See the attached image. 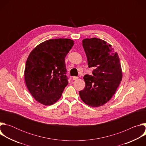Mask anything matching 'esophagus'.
<instances>
[{
    "label": "esophagus",
    "mask_w": 146,
    "mask_h": 146,
    "mask_svg": "<svg viewBox=\"0 0 146 146\" xmlns=\"http://www.w3.org/2000/svg\"><path fill=\"white\" fill-rule=\"evenodd\" d=\"M72 78H73V80H77V79L78 78V77H77V76H73V77H72Z\"/></svg>",
    "instance_id": "1"
}]
</instances>
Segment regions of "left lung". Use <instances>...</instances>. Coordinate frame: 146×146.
<instances>
[{
  "mask_svg": "<svg viewBox=\"0 0 146 146\" xmlns=\"http://www.w3.org/2000/svg\"><path fill=\"white\" fill-rule=\"evenodd\" d=\"M82 46L92 76H84L86 86L79 91L81 100L92 107L103 106L111 99L122 80L118 54L106 41L98 38H85Z\"/></svg>",
  "mask_w": 146,
  "mask_h": 146,
  "instance_id": "obj_1",
  "label": "left lung"
}]
</instances>
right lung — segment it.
<instances>
[{
    "instance_id": "1",
    "label": "right lung",
    "mask_w": 146,
    "mask_h": 146,
    "mask_svg": "<svg viewBox=\"0 0 146 146\" xmlns=\"http://www.w3.org/2000/svg\"><path fill=\"white\" fill-rule=\"evenodd\" d=\"M74 45L69 38L46 40L36 47L26 62L27 87L39 103L50 106L57 102L68 84L65 58Z\"/></svg>"
}]
</instances>
